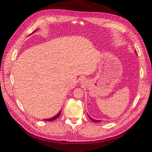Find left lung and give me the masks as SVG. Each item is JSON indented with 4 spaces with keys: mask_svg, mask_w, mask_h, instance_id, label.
Wrapping results in <instances>:
<instances>
[{
    "mask_svg": "<svg viewBox=\"0 0 152 152\" xmlns=\"http://www.w3.org/2000/svg\"><path fill=\"white\" fill-rule=\"evenodd\" d=\"M135 53H137V52L136 51H135ZM89 116V115H88ZM89 118L91 119V120L92 121H94V122H96V123H98V122H100V121H101L100 120H95V119H92L91 116H89Z\"/></svg>",
    "mask_w": 152,
    "mask_h": 152,
    "instance_id": "obj_1",
    "label": "left lung"
}]
</instances>
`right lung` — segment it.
I'll return each instance as SVG.
<instances>
[{
    "mask_svg": "<svg viewBox=\"0 0 152 152\" xmlns=\"http://www.w3.org/2000/svg\"><path fill=\"white\" fill-rule=\"evenodd\" d=\"M36 30H35L34 31H33V33H32L31 34H33V33H34V32H36ZM61 110H60V111H59V113L57 114V115H56L55 116H53V117H52V118H49V119H45V121H53V120H55V119H56L57 118H58L60 116V114H61Z\"/></svg>",
    "mask_w": 152,
    "mask_h": 152,
    "instance_id": "right-lung-1",
    "label": "right lung"
}]
</instances>
